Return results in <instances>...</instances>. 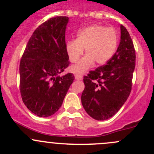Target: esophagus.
I'll return each instance as SVG.
<instances>
[{"mask_svg":"<svg viewBox=\"0 0 154 154\" xmlns=\"http://www.w3.org/2000/svg\"><path fill=\"white\" fill-rule=\"evenodd\" d=\"M74 77H75V79L76 80H82V78H83V77H82V76L80 75V74H75V76H74Z\"/></svg>","mask_w":154,"mask_h":154,"instance_id":"34e87169","label":"esophagus"}]
</instances>
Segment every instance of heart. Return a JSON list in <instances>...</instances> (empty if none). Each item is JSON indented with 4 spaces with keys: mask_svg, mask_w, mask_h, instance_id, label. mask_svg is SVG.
<instances>
[{
    "mask_svg": "<svg viewBox=\"0 0 154 154\" xmlns=\"http://www.w3.org/2000/svg\"><path fill=\"white\" fill-rule=\"evenodd\" d=\"M119 42L117 31L113 27L100 24H92L78 31L76 39L66 44V53L70 62L79 61L85 49L86 56L76 66L71 68L74 73L85 72L93 66L106 63L116 53Z\"/></svg>",
    "mask_w": 154,
    "mask_h": 154,
    "instance_id": "1",
    "label": "heart"
}]
</instances>
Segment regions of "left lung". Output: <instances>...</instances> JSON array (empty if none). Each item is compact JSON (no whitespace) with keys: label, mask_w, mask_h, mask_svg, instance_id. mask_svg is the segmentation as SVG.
<instances>
[{"label":"left lung","mask_w":154,"mask_h":154,"mask_svg":"<svg viewBox=\"0 0 154 154\" xmlns=\"http://www.w3.org/2000/svg\"><path fill=\"white\" fill-rule=\"evenodd\" d=\"M136 51L127 29L121 25L117 51L103 66L84 76L81 101L94 119L103 121L114 116L128 98L132 89Z\"/></svg>","instance_id":"left-lung-1"}]
</instances>
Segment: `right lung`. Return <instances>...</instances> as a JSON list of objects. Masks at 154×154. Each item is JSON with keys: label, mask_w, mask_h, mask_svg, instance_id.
<instances>
[{"label": "right lung", "mask_w": 154, "mask_h": 154, "mask_svg": "<svg viewBox=\"0 0 154 154\" xmlns=\"http://www.w3.org/2000/svg\"><path fill=\"white\" fill-rule=\"evenodd\" d=\"M66 16H57L38 26L29 38L20 62V92L29 111L49 117L63 104L74 76L60 74L68 67Z\"/></svg>", "instance_id": "obj_1"}]
</instances>
